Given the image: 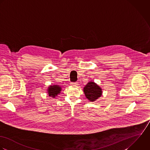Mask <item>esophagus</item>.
<instances>
[{
    "label": "esophagus",
    "mask_w": 150,
    "mask_h": 150,
    "mask_svg": "<svg viewBox=\"0 0 150 150\" xmlns=\"http://www.w3.org/2000/svg\"><path fill=\"white\" fill-rule=\"evenodd\" d=\"M78 83L77 82H71V85L72 86H76L78 85Z\"/></svg>",
    "instance_id": "34e87169"
}]
</instances>
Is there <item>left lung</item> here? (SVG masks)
<instances>
[{
  "mask_svg": "<svg viewBox=\"0 0 150 150\" xmlns=\"http://www.w3.org/2000/svg\"><path fill=\"white\" fill-rule=\"evenodd\" d=\"M83 92L86 97L91 102L95 101L103 94L102 89L94 82H89L83 88Z\"/></svg>",
  "mask_w": 150,
  "mask_h": 150,
  "instance_id": "left-lung-1",
  "label": "left lung"
}]
</instances>
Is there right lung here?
<instances>
[{
	"instance_id": "obj_1",
	"label": "right lung",
	"mask_w": 150,
	"mask_h": 150,
	"mask_svg": "<svg viewBox=\"0 0 150 150\" xmlns=\"http://www.w3.org/2000/svg\"><path fill=\"white\" fill-rule=\"evenodd\" d=\"M61 87L58 85H50L48 87L47 91L48 93V95L50 97H52L53 98H55L56 96H58L59 94H60L61 91Z\"/></svg>"
}]
</instances>
